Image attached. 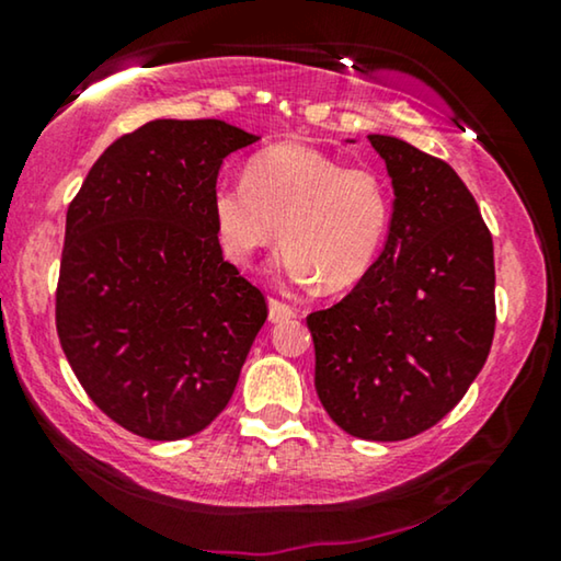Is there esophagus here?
I'll return each mask as SVG.
<instances>
[{
    "instance_id": "34e87169",
    "label": "esophagus",
    "mask_w": 561,
    "mask_h": 561,
    "mask_svg": "<svg viewBox=\"0 0 561 561\" xmlns=\"http://www.w3.org/2000/svg\"><path fill=\"white\" fill-rule=\"evenodd\" d=\"M294 317H296L294 306L283 304V301H278V298H271V301H267V319H271L273 324H278V321H288Z\"/></svg>"
}]
</instances>
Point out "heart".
<instances>
[{"label": "heart", "mask_w": 561, "mask_h": 561, "mask_svg": "<svg viewBox=\"0 0 561 561\" xmlns=\"http://www.w3.org/2000/svg\"><path fill=\"white\" fill-rule=\"evenodd\" d=\"M214 234L234 265L286 242L275 271L294 286H357L378 263L393 202L388 181L367 165H347L309 145H275L244 168V181H221L209 198Z\"/></svg>", "instance_id": "1"}]
</instances>
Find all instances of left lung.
Wrapping results in <instances>:
<instances>
[{"mask_svg": "<svg viewBox=\"0 0 561 561\" xmlns=\"http://www.w3.org/2000/svg\"><path fill=\"white\" fill-rule=\"evenodd\" d=\"M367 140L393 186L386 244L373 271L306 324L313 382L334 424L357 439L401 442L447 416L485 365L493 237L444 160L390 135Z\"/></svg>", "mask_w": 561, "mask_h": 561, "instance_id": "1", "label": "left lung"}]
</instances>
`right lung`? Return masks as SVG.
Segmentation results:
<instances>
[{
    "mask_svg": "<svg viewBox=\"0 0 561 561\" xmlns=\"http://www.w3.org/2000/svg\"><path fill=\"white\" fill-rule=\"evenodd\" d=\"M257 140L221 119H152L102 152L68 206L60 347L91 401L145 439L209 426L267 319L209 211L225 158Z\"/></svg>",
    "mask_w": 561,
    "mask_h": 561,
    "instance_id": "obj_1",
    "label": "right lung"
}]
</instances>
